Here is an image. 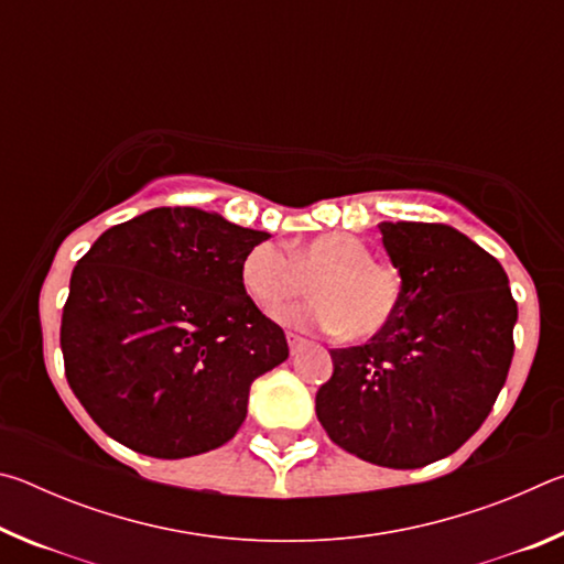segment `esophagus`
Returning <instances> with one entry per match:
<instances>
[{
  "instance_id": "1",
  "label": "esophagus",
  "mask_w": 564,
  "mask_h": 564,
  "mask_svg": "<svg viewBox=\"0 0 564 564\" xmlns=\"http://www.w3.org/2000/svg\"><path fill=\"white\" fill-rule=\"evenodd\" d=\"M285 338H289V350H291V356H299V352L305 348V338H301V336H295V333H285Z\"/></svg>"
}]
</instances>
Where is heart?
Returning a JSON list of instances; mask_svg holds the SVG:
<instances>
[{
  "mask_svg": "<svg viewBox=\"0 0 564 564\" xmlns=\"http://www.w3.org/2000/svg\"><path fill=\"white\" fill-rule=\"evenodd\" d=\"M316 301L279 308L273 318L295 330H340L366 340L383 330L403 301V281L393 265L373 261V248L356 234L301 236L281 248L259 243L241 263V283L261 311H273L308 289Z\"/></svg>",
  "mask_w": 564,
  "mask_h": 564,
  "instance_id": "obj_1",
  "label": "heart"
}]
</instances>
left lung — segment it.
Returning a JSON list of instances; mask_svg holds the SVG:
<instances>
[{
	"instance_id": "8db88e82",
	"label": "left lung",
	"mask_w": 564,
	"mask_h": 564,
	"mask_svg": "<svg viewBox=\"0 0 564 564\" xmlns=\"http://www.w3.org/2000/svg\"><path fill=\"white\" fill-rule=\"evenodd\" d=\"M378 228L403 301L368 343L330 350L316 413L343 451L413 470L455 453L488 417L512 362L518 303L498 259L453 226Z\"/></svg>"
}]
</instances>
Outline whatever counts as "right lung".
Masks as SVG:
<instances>
[{
    "instance_id": "right-lung-1",
    "label": "right lung",
    "mask_w": 564,
    "mask_h": 564,
    "mask_svg": "<svg viewBox=\"0 0 564 564\" xmlns=\"http://www.w3.org/2000/svg\"><path fill=\"white\" fill-rule=\"evenodd\" d=\"M269 234L202 208H151L76 263L62 316L66 380L94 423L141 455L191 457L231 441L248 390L289 358L241 283Z\"/></svg>"
}]
</instances>
